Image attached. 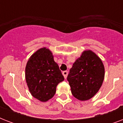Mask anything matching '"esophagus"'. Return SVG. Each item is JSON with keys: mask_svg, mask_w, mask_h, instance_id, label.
Listing matches in <instances>:
<instances>
[{"mask_svg": "<svg viewBox=\"0 0 123 123\" xmlns=\"http://www.w3.org/2000/svg\"><path fill=\"white\" fill-rule=\"evenodd\" d=\"M68 72L67 71H64L63 72H62V75H63L65 79H66V77H67L68 76Z\"/></svg>", "mask_w": 123, "mask_h": 123, "instance_id": "esophagus-1", "label": "esophagus"}]
</instances>
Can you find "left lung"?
I'll return each mask as SVG.
<instances>
[{"instance_id": "1", "label": "left lung", "mask_w": 123, "mask_h": 123, "mask_svg": "<svg viewBox=\"0 0 123 123\" xmlns=\"http://www.w3.org/2000/svg\"><path fill=\"white\" fill-rule=\"evenodd\" d=\"M105 68L101 59L92 50H84L73 63L67 80L72 94L80 101L91 99L103 84Z\"/></svg>"}]
</instances>
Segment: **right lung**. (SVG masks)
Here are the masks:
<instances>
[{
  "instance_id": "right-lung-1",
  "label": "right lung",
  "mask_w": 123,
  "mask_h": 123,
  "mask_svg": "<svg viewBox=\"0 0 123 123\" xmlns=\"http://www.w3.org/2000/svg\"><path fill=\"white\" fill-rule=\"evenodd\" d=\"M25 80L31 95L40 101L46 102L55 95L57 86L64 78L54 61L52 52L43 47L34 52L28 60Z\"/></svg>"
}]
</instances>
